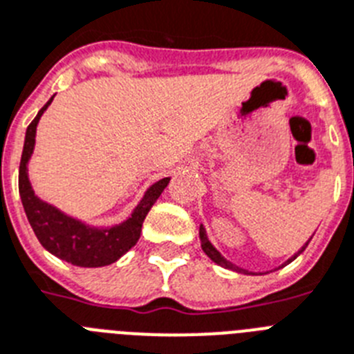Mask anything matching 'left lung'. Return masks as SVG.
<instances>
[{"instance_id":"obj_1","label":"left lung","mask_w":354,"mask_h":354,"mask_svg":"<svg viewBox=\"0 0 354 354\" xmlns=\"http://www.w3.org/2000/svg\"><path fill=\"white\" fill-rule=\"evenodd\" d=\"M200 242H202L203 252H205L207 257L211 258V260L214 261V263H218V266L225 267V269H232V271H236V272H245V274H251V272H249V271H245V269H240V267L234 266V263H231V261L227 260V258L222 257V252L218 251L216 247H214L211 242H209V238H207V232H205V227H203V225H200ZM307 243H309V240H307ZM307 243H306V245H304V247H301L300 251L295 252V254H292V257L289 258V260H287L286 263H283V266H287V263H291V261L295 260V258L300 257L301 252L306 251ZM283 266H281V267H283Z\"/></svg>"}]
</instances>
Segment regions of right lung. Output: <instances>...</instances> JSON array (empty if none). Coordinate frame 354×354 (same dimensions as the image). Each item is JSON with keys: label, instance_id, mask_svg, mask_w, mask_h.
Instances as JSON below:
<instances>
[{"label": "right lung", "instance_id": "add662e5", "mask_svg": "<svg viewBox=\"0 0 354 354\" xmlns=\"http://www.w3.org/2000/svg\"><path fill=\"white\" fill-rule=\"evenodd\" d=\"M54 96L48 100L37 112L32 123L25 132L21 162H19V196L27 220L48 252L54 257L73 263L77 267H103L111 266L118 258H122L131 247L136 245L142 234V223L154 205L163 189L169 185L171 178H162L149 187L134 211L127 220L112 227H93L74 216H68L57 207L43 202L36 196L30 180H28V160L32 156L36 145V127L39 118L53 103Z\"/></svg>", "mask_w": 354, "mask_h": 354}]
</instances>
